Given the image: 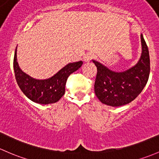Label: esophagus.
Listing matches in <instances>:
<instances>
[{
	"instance_id": "1",
	"label": "esophagus",
	"mask_w": 159,
	"mask_h": 159,
	"mask_svg": "<svg viewBox=\"0 0 159 159\" xmlns=\"http://www.w3.org/2000/svg\"><path fill=\"white\" fill-rule=\"evenodd\" d=\"M93 58V56L92 53H86V54L83 57V61H84L85 63H89Z\"/></svg>"
}]
</instances>
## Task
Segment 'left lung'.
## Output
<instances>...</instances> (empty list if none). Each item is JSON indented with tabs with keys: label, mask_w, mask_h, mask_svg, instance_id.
I'll use <instances>...</instances> for the list:
<instances>
[{
	"label": "left lung",
	"mask_w": 159,
	"mask_h": 159,
	"mask_svg": "<svg viewBox=\"0 0 159 159\" xmlns=\"http://www.w3.org/2000/svg\"><path fill=\"white\" fill-rule=\"evenodd\" d=\"M142 54L138 63L122 72L110 70L99 61L93 60L97 68L95 93L102 103L117 107L133 101L142 93L150 73L148 49L141 34Z\"/></svg>",
	"instance_id": "1"
}]
</instances>
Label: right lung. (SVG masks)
Instances as JSON below:
<instances>
[{"instance_id": "add662e5", "label": "right lung", "mask_w": 159, "mask_h": 159, "mask_svg": "<svg viewBox=\"0 0 159 159\" xmlns=\"http://www.w3.org/2000/svg\"><path fill=\"white\" fill-rule=\"evenodd\" d=\"M17 48L14 58V70L17 83L28 99L39 104L47 105L58 102L64 95L65 85L69 76L81 67L83 64L82 61L68 63L48 79H34L20 68Z\"/></svg>"}]
</instances>
